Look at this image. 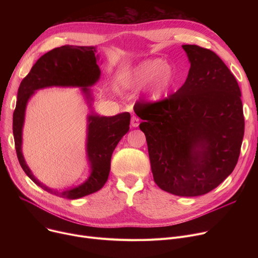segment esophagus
I'll return each instance as SVG.
<instances>
[{
  "label": "esophagus",
  "mask_w": 258,
  "mask_h": 258,
  "mask_svg": "<svg viewBox=\"0 0 258 258\" xmlns=\"http://www.w3.org/2000/svg\"><path fill=\"white\" fill-rule=\"evenodd\" d=\"M139 123H140V120L137 116L133 115L132 118H131V124L133 127H138L139 126Z\"/></svg>",
  "instance_id": "34e87169"
}]
</instances>
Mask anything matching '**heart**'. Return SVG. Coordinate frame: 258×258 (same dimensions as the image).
I'll return each instance as SVG.
<instances>
[{
  "label": "heart",
  "instance_id": "1",
  "mask_svg": "<svg viewBox=\"0 0 258 258\" xmlns=\"http://www.w3.org/2000/svg\"><path fill=\"white\" fill-rule=\"evenodd\" d=\"M173 83V69L164 59H146L135 66L127 72L125 87L137 89L147 85L146 98L158 101L168 94Z\"/></svg>",
  "mask_w": 258,
  "mask_h": 258
}]
</instances>
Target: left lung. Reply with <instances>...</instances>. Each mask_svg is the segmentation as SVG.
Masks as SVG:
<instances>
[{
	"mask_svg": "<svg viewBox=\"0 0 258 258\" xmlns=\"http://www.w3.org/2000/svg\"><path fill=\"white\" fill-rule=\"evenodd\" d=\"M190 69L184 85L156 103L137 102L156 184L179 197L218 187L237 163L245 132L234 75L209 49L183 45Z\"/></svg>",
	"mask_w": 258,
	"mask_h": 258,
	"instance_id": "left-lung-1",
	"label": "left lung"
}]
</instances>
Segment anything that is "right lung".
I'll return each mask as SVG.
<instances>
[{
    "label": "right lung",
    "instance_id": "right-lung-1",
    "mask_svg": "<svg viewBox=\"0 0 258 258\" xmlns=\"http://www.w3.org/2000/svg\"><path fill=\"white\" fill-rule=\"evenodd\" d=\"M93 46H62L46 54L32 67L20 85L18 101L13 113V137L20 164L25 173L40 188L57 197L76 200L98 191L107 181L111 169V158L115 147L130 130V113L116 116H100L93 111V93L90 89L100 78L99 55ZM60 86L80 87L91 111L87 119L86 153L89 171L80 183L63 189H52L38 181L26 165L22 151V127L25 107L38 89Z\"/></svg>",
    "mask_w": 258,
    "mask_h": 258
}]
</instances>
